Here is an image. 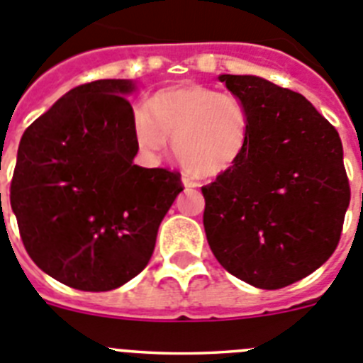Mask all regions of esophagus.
<instances>
[{
  "label": "esophagus",
  "mask_w": 363,
  "mask_h": 363,
  "mask_svg": "<svg viewBox=\"0 0 363 363\" xmlns=\"http://www.w3.org/2000/svg\"><path fill=\"white\" fill-rule=\"evenodd\" d=\"M182 184H184L185 189H196L198 185H200L198 182H194V179L187 178V176H182Z\"/></svg>",
  "instance_id": "esophagus-1"
}]
</instances>
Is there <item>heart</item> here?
Returning a JSON list of instances; mask_svg holds the SVG:
<instances>
[{
    "mask_svg": "<svg viewBox=\"0 0 363 363\" xmlns=\"http://www.w3.org/2000/svg\"><path fill=\"white\" fill-rule=\"evenodd\" d=\"M251 114L238 96L198 83L154 92L136 111L133 136L138 150L156 158L172 138V150L196 178L230 172L247 152Z\"/></svg>",
    "mask_w": 363,
    "mask_h": 363,
    "instance_id": "heart-1",
    "label": "heart"
}]
</instances>
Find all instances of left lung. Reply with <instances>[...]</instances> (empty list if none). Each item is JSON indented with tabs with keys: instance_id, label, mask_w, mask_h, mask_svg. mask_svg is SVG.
<instances>
[{
	"instance_id": "8db88e82",
	"label": "left lung",
	"mask_w": 363,
	"mask_h": 363,
	"mask_svg": "<svg viewBox=\"0 0 363 363\" xmlns=\"http://www.w3.org/2000/svg\"><path fill=\"white\" fill-rule=\"evenodd\" d=\"M249 108L242 162L201 189L221 267L258 289L309 277L338 245L351 200L338 133L311 101L259 76L220 74Z\"/></svg>"
}]
</instances>
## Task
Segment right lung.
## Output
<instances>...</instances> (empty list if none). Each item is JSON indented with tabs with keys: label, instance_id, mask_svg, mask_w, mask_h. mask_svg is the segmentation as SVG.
I'll return each instance as SVG.
<instances>
[{
	"label": "right lung",
	"instance_id": "1",
	"mask_svg": "<svg viewBox=\"0 0 363 363\" xmlns=\"http://www.w3.org/2000/svg\"><path fill=\"white\" fill-rule=\"evenodd\" d=\"M133 79L85 83L21 136L11 205L32 262L79 291L121 287L145 269L179 174L134 165Z\"/></svg>",
	"mask_w": 363,
	"mask_h": 363
}]
</instances>
